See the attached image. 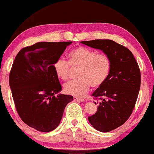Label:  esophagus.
Segmentation results:
<instances>
[{
	"label": "esophagus",
	"mask_w": 154,
	"mask_h": 154,
	"mask_svg": "<svg viewBox=\"0 0 154 154\" xmlns=\"http://www.w3.org/2000/svg\"><path fill=\"white\" fill-rule=\"evenodd\" d=\"M74 100L76 101V102H85V99L80 97H77V96H74Z\"/></svg>",
	"instance_id": "esophagus-1"
}]
</instances>
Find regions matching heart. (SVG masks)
I'll list each match as a JSON object with an SVG mask.
<instances>
[{"instance_id":"1","label":"heart","mask_w":154,"mask_h":154,"mask_svg":"<svg viewBox=\"0 0 154 154\" xmlns=\"http://www.w3.org/2000/svg\"><path fill=\"white\" fill-rule=\"evenodd\" d=\"M69 61L59 58L53 64L58 78L67 80L71 66L80 67L77 73L79 79L70 81L64 85L66 93L70 95L82 97L94 87L102 85L109 76L111 69L110 59L107 55L85 47H77L69 53Z\"/></svg>"}]
</instances>
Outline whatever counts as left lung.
<instances>
[{"instance_id":"1","label":"left lung","mask_w":154,"mask_h":154,"mask_svg":"<svg viewBox=\"0 0 154 154\" xmlns=\"http://www.w3.org/2000/svg\"><path fill=\"white\" fill-rule=\"evenodd\" d=\"M81 43L102 50L110 59L107 79L92 94L101 99L97 112L88 117L94 129L108 132L124 124L133 112L141 82L139 66L129 49L112 40L96 39Z\"/></svg>"}]
</instances>
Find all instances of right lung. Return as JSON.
I'll return each instance as SVG.
<instances>
[{"label":"right lung","mask_w":154,"mask_h":154,"mask_svg":"<svg viewBox=\"0 0 154 154\" xmlns=\"http://www.w3.org/2000/svg\"><path fill=\"white\" fill-rule=\"evenodd\" d=\"M72 42H38L24 47L15 57L9 85L22 121L37 131L49 132L58 127L64 109L73 100L58 94L62 87L53 64Z\"/></svg>","instance_id":"add662e5"}]
</instances>
